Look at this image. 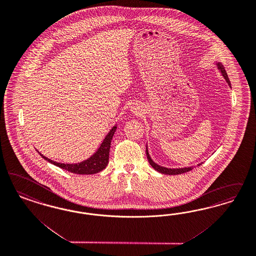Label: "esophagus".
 <instances>
[{
    "instance_id": "1",
    "label": "esophagus",
    "mask_w": 256,
    "mask_h": 256,
    "mask_svg": "<svg viewBox=\"0 0 256 256\" xmlns=\"http://www.w3.org/2000/svg\"><path fill=\"white\" fill-rule=\"evenodd\" d=\"M132 114H134L140 115L142 114V110L141 106H139L138 104H133V106H132Z\"/></svg>"
}]
</instances>
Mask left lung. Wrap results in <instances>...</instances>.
<instances>
[{
  "label": "left lung",
  "instance_id": "obj_1",
  "mask_svg": "<svg viewBox=\"0 0 256 256\" xmlns=\"http://www.w3.org/2000/svg\"><path fill=\"white\" fill-rule=\"evenodd\" d=\"M214 65L218 67V70L220 72L221 76L224 78V80L227 81V83H228L230 88H232V86H230V82L229 78H228V74H227L226 70L224 69V67L221 65L220 62H214ZM146 157H148V162H150V166H151L152 168H154L155 170H157V171L160 172V173H162V174H166V175H178V174H182V173L189 172V171H191V170L194 168V166H188V168H164V166H159L158 164H156L153 160L151 159L150 153H148V144H146ZM202 164V162L198 164V166H200V164Z\"/></svg>",
  "mask_w": 256,
  "mask_h": 256
}]
</instances>
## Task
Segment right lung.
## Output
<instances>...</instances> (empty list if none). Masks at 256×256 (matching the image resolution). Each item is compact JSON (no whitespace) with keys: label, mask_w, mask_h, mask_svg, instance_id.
Segmentation results:
<instances>
[{"label":"right lung","mask_w":256,"mask_h":256,"mask_svg":"<svg viewBox=\"0 0 256 256\" xmlns=\"http://www.w3.org/2000/svg\"><path fill=\"white\" fill-rule=\"evenodd\" d=\"M117 128V124L110 130L105 137V139L100 144L99 148L96 151L94 155H92L90 158L85 160H82L78 164H62L54 162L53 160L48 159L47 157L44 156L42 153L38 154L47 162H51L54 166L62 168L64 170H67L70 173L80 174V175H90L96 174L103 169H105L108 162V155H110V142L112 140V137L114 135L115 130Z\"/></svg>","instance_id":"1"}]
</instances>
